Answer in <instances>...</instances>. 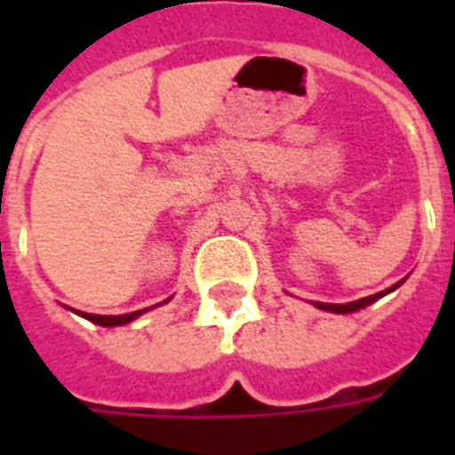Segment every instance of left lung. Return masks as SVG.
I'll return each mask as SVG.
<instances>
[{
    "mask_svg": "<svg viewBox=\"0 0 455 455\" xmlns=\"http://www.w3.org/2000/svg\"><path fill=\"white\" fill-rule=\"evenodd\" d=\"M395 287H400V283ZM395 287H390V290H385V292H378V295H371V297H363V299H355V302H348V305H326V302H316V307L319 309H326V312H336V315H348V312H355V309H363V307H368L371 302H375V299H380L382 295H387V292H392Z\"/></svg>",
    "mask_w": 455,
    "mask_h": 455,
    "instance_id": "1",
    "label": "left lung"
}]
</instances>
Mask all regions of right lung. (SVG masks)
<instances>
[{"label":"right lung","mask_w":455,"mask_h":455,"mask_svg":"<svg viewBox=\"0 0 455 455\" xmlns=\"http://www.w3.org/2000/svg\"><path fill=\"white\" fill-rule=\"evenodd\" d=\"M143 312H146V309H139V312H131V315H121V316H102V315H83V316L100 326H121V324H129V322H133V319H136L139 315H143Z\"/></svg>","instance_id":"obj_1"}]
</instances>
